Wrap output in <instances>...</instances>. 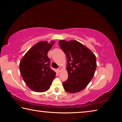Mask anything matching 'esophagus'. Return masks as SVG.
<instances>
[{
  "label": "esophagus",
  "instance_id": "obj_1",
  "mask_svg": "<svg viewBox=\"0 0 122 122\" xmlns=\"http://www.w3.org/2000/svg\"><path fill=\"white\" fill-rule=\"evenodd\" d=\"M61 70H62V68L61 67H59V68H57V71H58L59 72H60L61 71Z\"/></svg>",
  "mask_w": 122,
  "mask_h": 122
}]
</instances>
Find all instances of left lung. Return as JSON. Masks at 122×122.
I'll use <instances>...</instances> for the list:
<instances>
[{
  "mask_svg": "<svg viewBox=\"0 0 122 122\" xmlns=\"http://www.w3.org/2000/svg\"><path fill=\"white\" fill-rule=\"evenodd\" d=\"M59 44L67 59L68 78L62 83L64 89L71 93L81 92L94 75L97 66L95 55L76 40H60Z\"/></svg>",
  "mask_w": 122,
  "mask_h": 122,
  "instance_id": "8db88e82",
  "label": "left lung"
}]
</instances>
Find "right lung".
Here are the masks:
<instances>
[{
  "label": "right lung",
  "mask_w": 122,
  "mask_h": 122,
  "mask_svg": "<svg viewBox=\"0 0 122 122\" xmlns=\"http://www.w3.org/2000/svg\"><path fill=\"white\" fill-rule=\"evenodd\" d=\"M54 44L40 41L33 46L20 62V71L24 81L35 92L48 90L56 73L50 68L47 53Z\"/></svg>",
  "instance_id": "obj_1"
}]
</instances>
